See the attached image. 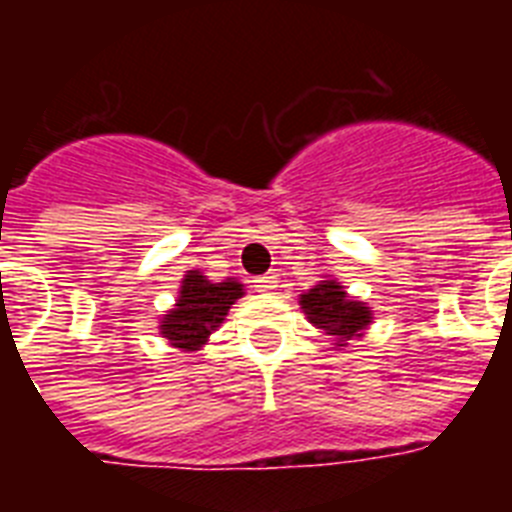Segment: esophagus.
<instances>
[{"label": "esophagus", "instance_id": "obj_1", "mask_svg": "<svg viewBox=\"0 0 512 512\" xmlns=\"http://www.w3.org/2000/svg\"><path fill=\"white\" fill-rule=\"evenodd\" d=\"M273 287H276V276H257L255 279L257 292H271Z\"/></svg>", "mask_w": 512, "mask_h": 512}]
</instances>
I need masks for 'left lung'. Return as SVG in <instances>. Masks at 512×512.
I'll use <instances>...</instances> for the list:
<instances>
[{"instance_id": "1", "label": "left lung", "mask_w": 512, "mask_h": 512, "mask_svg": "<svg viewBox=\"0 0 512 512\" xmlns=\"http://www.w3.org/2000/svg\"><path fill=\"white\" fill-rule=\"evenodd\" d=\"M300 305L316 327L324 329L327 335L340 337V340L358 335L372 319L366 305L348 300L337 281L316 284L308 295L300 297Z\"/></svg>"}]
</instances>
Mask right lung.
<instances>
[{"label":"right lung","instance_id":"right-lung-1","mask_svg":"<svg viewBox=\"0 0 512 512\" xmlns=\"http://www.w3.org/2000/svg\"><path fill=\"white\" fill-rule=\"evenodd\" d=\"M241 295L244 292H241L239 281L228 279L212 284L199 271H188L183 287H180V297H177V308H172L167 319L162 321V335L175 348H201L209 332L223 321L228 308Z\"/></svg>","mask_w":512,"mask_h":512}]
</instances>
